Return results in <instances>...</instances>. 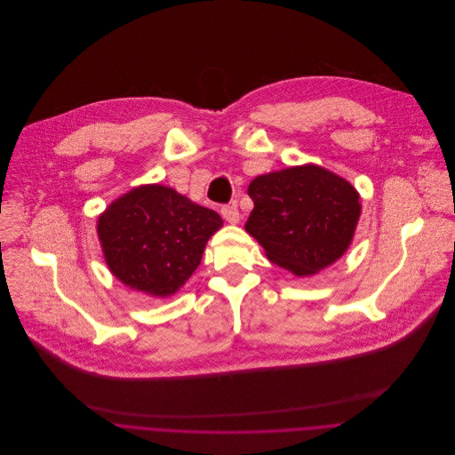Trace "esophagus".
I'll list each match as a JSON object with an SVG mask.
<instances>
[{
  "label": "esophagus",
  "instance_id": "1",
  "mask_svg": "<svg viewBox=\"0 0 455 455\" xmlns=\"http://www.w3.org/2000/svg\"><path fill=\"white\" fill-rule=\"evenodd\" d=\"M220 213H222L224 220L229 222V224H238V222H240V213H238L236 204H228V206H224V208L220 210Z\"/></svg>",
  "mask_w": 455,
  "mask_h": 455
}]
</instances>
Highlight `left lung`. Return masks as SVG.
<instances>
[{"label":"left lung","instance_id":"8db88e82","mask_svg":"<svg viewBox=\"0 0 455 455\" xmlns=\"http://www.w3.org/2000/svg\"><path fill=\"white\" fill-rule=\"evenodd\" d=\"M247 194L254 208L245 231L298 278L330 267L353 242L360 196L331 170L307 163L268 172L251 180Z\"/></svg>","mask_w":455,"mask_h":455}]
</instances>
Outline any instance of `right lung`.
Segmentation results:
<instances>
[{"label":"right lung","mask_w":455,"mask_h":455,"mask_svg":"<svg viewBox=\"0 0 455 455\" xmlns=\"http://www.w3.org/2000/svg\"><path fill=\"white\" fill-rule=\"evenodd\" d=\"M222 224L217 212L154 183L113 201L97 220V235L116 280L163 299L190 280Z\"/></svg>","instance_id":"1"}]
</instances>
